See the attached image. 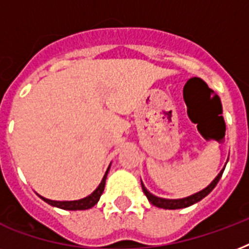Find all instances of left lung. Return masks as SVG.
Returning a JSON list of instances; mask_svg holds the SVG:
<instances>
[{
  "mask_svg": "<svg viewBox=\"0 0 249 249\" xmlns=\"http://www.w3.org/2000/svg\"><path fill=\"white\" fill-rule=\"evenodd\" d=\"M224 169L221 170L220 173H218V176L211 182V185H208L205 189L199 191V193L194 194V195H190V196L187 197H183V199H163V197H158L155 196V195H152V194L144 187L142 182H141V183H142V190H143L144 195L147 196L148 201H150L152 205H155V207H159V208L163 209H181L186 208V207H190V205H193L195 204V203H197V201H200L201 199H204V197L216 187V185L218 183V181H220L221 176L224 173Z\"/></svg>",
  "mask_w": 249,
  "mask_h": 249,
  "instance_id": "8db88e82",
  "label": "left lung"
}]
</instances>
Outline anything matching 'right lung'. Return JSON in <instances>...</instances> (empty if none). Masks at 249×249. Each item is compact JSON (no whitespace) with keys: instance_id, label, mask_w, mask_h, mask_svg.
Returning a JSON list of instances; mask_svg holds the SVG:
<instances>
[{"instance_id":"obj_1","label":"right lung","mask_w":249,"mask_h":249,"mask_svg":"<svg viewBox=\"0 0 249 249\" xmlns=\"http://www.w3.org/2000/svg\"><path fill=\"white\" fill-rule=\"evenodd\" d=\"M109 166L106 170V174L102 178L101 183L98 186L97 189L94 190L93 193L90 194L89 196L84 197V199H80V200H71V201H56V200H50V199H46V197L38 196L42 199L44 201H46L48 204L53 205V207H56V208L60 209H66V211H84V209H89L91 207L97 204L98 200H99V197L103 194V190H105V185H106V178H107V173H108Z\"/></svg>"}]
</instances>
